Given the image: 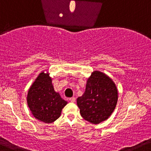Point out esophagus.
Segmentation results:
<instances>
[{"instance_id": "34e87169", "label": "esophagus", "mask_w": 151, "mask_h": 151, "mask_svg": "<svg viewBox=\"0 0 151 151\" xmlns=\"http://www.w3.org/2000/svg\"><path fill=\"white\" fill-rule=\"evenodd\" d=\"M69 100H70L72 102H74L76 101V98L74 97H71V98H69Z\"/></svg>"}]
</instances>
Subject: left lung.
Instances as JSON below:
<instances>
[{
    "label": "left lung",
    "mask_w": 151,
    "mask_h": 151,
    "mask_svg": "<svg viewBox=\"0 0 151 151\" xmlns=\"http://www.w3.org/2000/svg\"><path fill=\"white\" fill-rule=\"evenodd\" d=\"M117 89L113 81L104 73L95 71L87 79L85 92L77 98L81 116L87 121L99 124L115 110Z\"/></svg>",
    "instance_id": "1"
}]
</instances>
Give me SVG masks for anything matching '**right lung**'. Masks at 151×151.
<instances>
[{
  "mask_svg": "<svg viewBox=\"0 0 151 151\" xmlns=\"http://www.w3.org/2000/svg\"><path fill=\"white\" fill-rule=\"evenodd\" d=\"M27 103L34 117L51 123L60 117L67 102L54 91L49 74L41 72L29 89Z\"/></svg>",
  "mask_w": 151,
  "mask_h": 151,
  "instance_id": "1",
  "label": "right lung"
}]
</instances>
